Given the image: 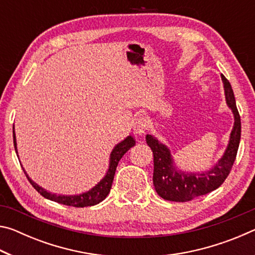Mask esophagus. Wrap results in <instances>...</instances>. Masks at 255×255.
<instances>
[{"mask_svg": "<svg viewBox=\"0 0 255 255\" xmlns=\"http://www.w3.org/2000/svg\"><path fill=\"white\" fill-rule=\"evenodd\" d=\"M146 129H147V122H146L145 118H139L135 122V125H133V132L137 136H141L144 135Z\"/></svg>", "mask_w": 255, "mask_h": 255, "instance_id": "34e87169", "label": "esophagus"}]
</instances>
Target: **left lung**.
Returning a JSON list of instances; mask_svg holds the SVG:
<instances>
[{
  "label": "left lung",
  "instance_id": "left-lung-1",
  "mask_svg": "<svg viewBox=\"0 0 255 255\" xmlns=\"http://www.w3.org/2000/svg\"><path fill=\"white\" fill-rule=\"evenodd\" d=\"M221 76L225 90L226 103L234 115V126L225 153L213 169L201 173L179 170L167 146L154 136L146 135V143L152 148L154 155L153 183L157 195L163 199L176 202L190 201L221 187L230 174L241 140V117L236 108L232 85L225 76L223 74Z\"/></svg>",
  "mask_w": 255,
  "mask_h": 255
}]
</instances>
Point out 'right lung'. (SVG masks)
<instances>
[{"label": "right lung", "mask_w": 255, "mask_h": 255, "mask_svg": "<svg viewBox=\"0 0 255 255\" xmlns=\"http://www.w3.org/2000/svg\"><path fill=\"white\" fill-rule=\"evenodd\" d=\"M13 144L15 152L16 150V139H15V132H14V126H13ZM135 139L131 135L125 138L124 140L120 141L117 145L115 146V148L112 149L110 154V162H109V169H108L106 175L103 176V179L99 182L98 184L94 185V187L89 190V191L80 193V195H73V196H64V195H56V193L48 192L44 188H41L38 185L36 182L29 178L27 172H23L25 176H27L29 182L31 183L32 187L37 190L38 192L40 193L42 197H45L46 199H49L51 201L58 202V204L66 205V206H72V207H88V206H94L101 202L102 200L106 199V197L109 195L112 181L115 178L116 169H117V165L120 159L124 156V154L127 152L129 148H131L132 146H135Z\"/></svg>", "instance_id": "obj_1"}]
</instances>
